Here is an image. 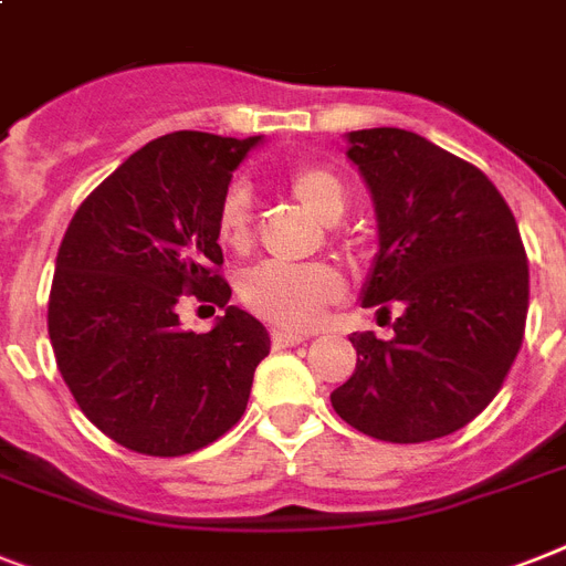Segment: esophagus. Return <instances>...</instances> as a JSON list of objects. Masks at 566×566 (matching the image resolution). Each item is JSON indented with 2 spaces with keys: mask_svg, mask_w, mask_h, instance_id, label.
<instances>
[{
  "mask_svg": "<svg viewBox=\"0 0 566 566\" xmlns=\"http://www.w3.org/2000/svg\"><path fill=\"white\" fill-rule=\"evenodd\" d=\"M273 348H291L298 346V343H305V334H296V331H287V328H273Z\"/></svg>",
  "mask_w": 566,
  "mask_h": 566,
  "instance_id": "esophagus-1",
  "label": "esophagus"
}]
</instances>
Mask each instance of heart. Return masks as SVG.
<instances>
[{"mask_svg":"<svg viewBox=\"0 0 566 566\" xmlns=\"http://www.w3.org/2000/svg\"><path fill=\"white\" fill-rule=\"evenodd\" d=\"M291 195L305 206L319 223L334 227L348 209V195L343 179L319 165H302L287 179ZM220 247L232 252L250 250L252 243V203L247 188H229L218 206L214 220ZM343 293V279L331 264H259L241 273L238 296L252 314L264 316L284 328H307Z\"/></svg>","mask_w":566,"mask_h":566,"instance_id":"heart-1","label":"heart"}]
</instances>
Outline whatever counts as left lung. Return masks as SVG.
<instances>
[{"instance_id":"1","label":"left lung","mask_w":566,"mask_h":566,"mask_svg":"<svg viewBox=\"0 0 566 566\" xmlns=\"http://www.w3.org/2000/svg\"><path fill=\"white\" fill-rule=\"evenodd\" d=\"M369 188L378 252L363 307H401L392 337L352 334L357 366L331 392L343 421L380 442L457 433L500 392L521 352L530 268L512 209L491 179L398 127L346 133Z\"/></svg>"}]
</instances>
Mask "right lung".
Here are the masks:
<instances>
[{
    "label": "right lung",
    "mask_w": 566,
    "mask_h": 566,
    "mask_svg": "<svg viewBox=\"0 0 566 566\" xmlns=\"http://www.w3.org/2000/svg\"><path fill=\"white\" fill-rule=\"evenodd\" d=\"M259 145L197 130L148 142L63 235L49 296L54 360L84 416L122 448L195 453L247 410L270 334L229 305L214 220L232 171ZM182 292L224 307L211 332L181 331Z\"/></svg>",
    "instance_id": "obj_1"
}]
</instances>
